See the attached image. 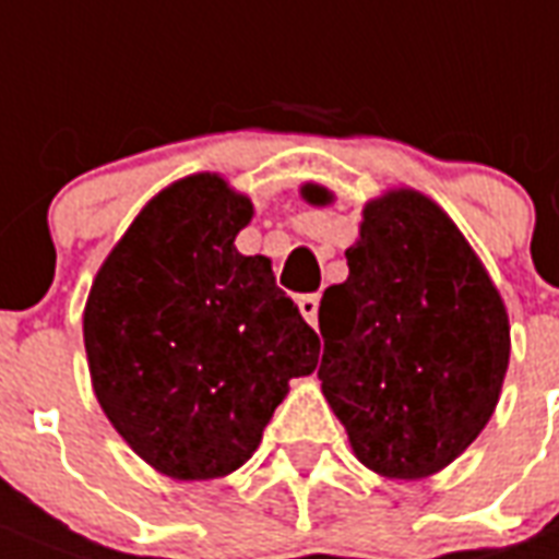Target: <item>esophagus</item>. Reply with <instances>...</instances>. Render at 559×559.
<instances>
[{
	"instance_id": "esophagus-1",
	"label": "esophagus",
	"mask_w": 559,
	"mask_h": 559,
	"mask_svg": "<svg viewBox=\"0 0 559 559\" xmlns=\"http://www.w3.org/2000/svg\"><path fill=\"white\" fill-rule=\"evenodd\" d=\"M298 310H301V317L308 319L310 325L317 328V317H319V296H317V293H308V296L298 298Z\"/></svg>"
}]
</instances>
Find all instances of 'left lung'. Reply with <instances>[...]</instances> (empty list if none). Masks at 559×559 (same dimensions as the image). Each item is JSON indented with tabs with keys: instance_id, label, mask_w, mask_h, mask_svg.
Returning <instances> with one entry per match:
<instances>
[{
	"instance_id": "left-lung-1",
	"label": "left lung",
	"mask_w": 559,
	"mask_h": 559,
	"mask_svg": "<svg viewBox=\"0 0 559 559\" xmlns=\"http://www.w3.org/2000/svg\"><path fill=\"white\" fill-rule=\"evenodd\" d=\"M301 195L325 204L328 190ZM346 261L348 278L319 305L322 393L364 466L428 478L496 411L510 360L504 301L457 225L416 190L366 204Z\"/></svg>"
}]
</instances>
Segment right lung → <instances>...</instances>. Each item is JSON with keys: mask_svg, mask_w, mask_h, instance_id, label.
Masks as SVG:
<instances>
[{"mask_svg": "<svg viewBox=\"0 0 559 559\" xmlns=\"http://www.w3.org/2000/svg\"><path fill=\"white\" fill-rule=\"evenodd\" d=\"M251 202L202 173L140 211L84 308L93 393L119 437L176 480L231 475L261 445L319 336L234 237Z\"/></svg>", "mask_w": 559, "mask_h": 559, "instance_id": "add662e5", "label": "right lung"}]
</instances>
